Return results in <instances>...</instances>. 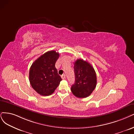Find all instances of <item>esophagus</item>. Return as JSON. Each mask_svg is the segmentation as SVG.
I'll return each mask as SVG.
<instances>
[{"label": "esophagus", "mask_w": 134, "mask_h": 134, "mask_svg": "<svg viewBox=\"0 0 134 134\" xmlns=\"http://www.w3.org/2000/svg\"><path fill=\"white\" fill-rule=\"evenodd\" d=\"M61 78L63 79V80H64V79H65V78H66V75H64V74H63V75H62L61 76Z\"/></svg>", "instance_id": "esophagus-1"}]
</instances>
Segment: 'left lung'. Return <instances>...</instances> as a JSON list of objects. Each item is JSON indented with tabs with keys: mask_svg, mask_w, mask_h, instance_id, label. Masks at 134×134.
I'll return each instance as SVG.
<instances>
[{
	"mask_svg": "<svg viewBox=\"0 0 134 134\" xmlns=\"http://www.w3.org/2000/svg\"><path fill=\"white\" fill-rule=\"evenodd\" d=\"M75 82L71 87L72 93L77 98H86L94 90L97 85V76L91 64L82 59L74 63Z\"/></svg>",
	"mask_w": 134,
	"mask_h": 134,
	"instance_id": "left-lung-1",
	"label": "left lung"
}]
</instances>
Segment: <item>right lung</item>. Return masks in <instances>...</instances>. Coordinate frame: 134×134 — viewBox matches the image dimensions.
<instances>
[{
  "label": "right lung",
  "mask_w": 134,
  "mask_h": 134,
  "mask_svg": "<svg viewBox=\"0 0 134 134\" xmlns=\"http://www.w3.org/2000/svg\"><path fill=\"white\" fill-rule=\"evenodd\" d=\"M59 56L56 51H49L32 64L29 71V81L31 87L39 94H52L62 81L55 67Z\"/></svg>",
  "instance_id": "obj_1"
}]
</instances>
